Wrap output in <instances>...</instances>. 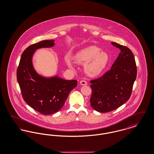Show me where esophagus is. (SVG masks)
Wrapping results in <instances>:
<instances>
[{"instance_id":"34e87169","label":"esophagus","mask_w":154,"mask_h":154,"mask_svg":"<svg viewBox=\"0 0 154 154\" xmlns=\"http://www.w3.org/2000/svg\"><path fill=\"white\" fill-rule=\"evenodd\" d=\"M80 84L81 85H87L88 84H87V82L85 80H81L80 81Z\"/></svg>"}]
</instances>
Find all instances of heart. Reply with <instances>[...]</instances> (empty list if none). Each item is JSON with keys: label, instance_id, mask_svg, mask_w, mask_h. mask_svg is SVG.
Segmentation results:
<instances>
[{"label": "heart", "instance_id": "obj_1", "mask_svg": "<svg viewBox=\"0 0 154 154\" xmlns=\"http://www.w3.org/2000/svg\"><path fill=\"white\" fill-rule=\"evenodd\" d=\"M96 45L85 47L77 52L74 56V61L79 64H85L84 70L88 75L95 76L104 69L109 60V55L105 51ZM71 66L69 62H67Z\"/></svg>", "mask_w": 154, "mask_h": 154}]
</instances>
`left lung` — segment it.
Here are the masks:
<instances>
[{
    "mask_svg": "<svg viewBox=\"0 0 154 154\" xmlns=\"http://www.w3.org/2000/svg\"><path fill=\"white\" fill-rule=\"evenodd\" d=\"M119 48L117 59L110 70L102 77L90 81L92 90L90 99L91 106L99 112H107L116 110L130 98L137 76L135 59L128 47L112 42Z\"/></svg>",
    "mask_w": 154,
    "mask_h": 154,
    "instance_id": "obj_1",
    "label": "left lung"
}]
</instances>
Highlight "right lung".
<instances>
[{
	"instance_id": "1",
	"label": "right lung",
	"mask_w": 154,
	"mask_h": 154,
	"mask_svg": "<svg viewBox=\"0 0 154 154\" xmlns=\"http://www.w3.org/2000/svg\"><path fill=\"white\" fill-rule=\"evenodd\" d=\"M54 45V40H43L32 44L23 52L17 71V79L22 97L30 107L40 114L50 115L63 107L77 81L66 80L58 76L44 77L36 73L32 64L35 51Z\"/></svg>"
}]
</instances>
